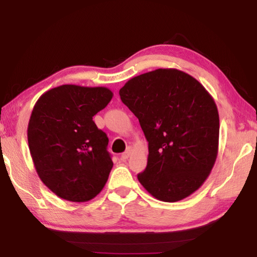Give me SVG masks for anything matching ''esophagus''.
I'll list each match as a JSON object with an SVG mask.
<instances>
[{"label":"esophagus","instance_id":"1","mask_svg":"<svg viewBox=\"0 0 257 257\" xmlns=\"http://www.w3.org/2000/svg\"><path fill=\"white\" fill-rule=\"evenodd\" d=\"M130 155H132V149H130V147H129V149L125 151L122 155H121V159L125 161V160H128V158H129Z\"/></svg>","mask_w":257,"mask_h":257}]
</instances>
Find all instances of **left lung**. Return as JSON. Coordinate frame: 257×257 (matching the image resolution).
I'll list each match as a JSON object with an SVG mask.
<instances>
[{"instance_id": "obj_1", "label": "left lung", "mask_w": 257, "mask_h": 257, "mask_svg": "<svg viewBox=\"0 0 257 257\" xmlns=\"http://www.w3.org/2000/svg\"><path fill=\"white\" fill-rule=\"evenodd\" d=\"M119 94L149 142L139 182L160 201L188 197L206 180L216 160L220 121L214 99L201 82L177 69L134 77Z\"/></svg>"}]
</instances>
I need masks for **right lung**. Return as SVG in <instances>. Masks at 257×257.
<instances>
[{"mask_svg":"<svg viewBox=\"0 0 257 257\" xmlns=\"http://www.w3.org/2000/svg\"><path fill=\"white\" fill-rule=\"evenodd\" d=\"M113 96L105 87L62 85L35 104L28 145L35 169L47 188L70 202H87L105 186L113 167L108 138L93 116Z\"/></svg>","mask_w":257,"mask_h":257,"instance_id":"right-lung-1","label":"right lung"}]
</instances>
